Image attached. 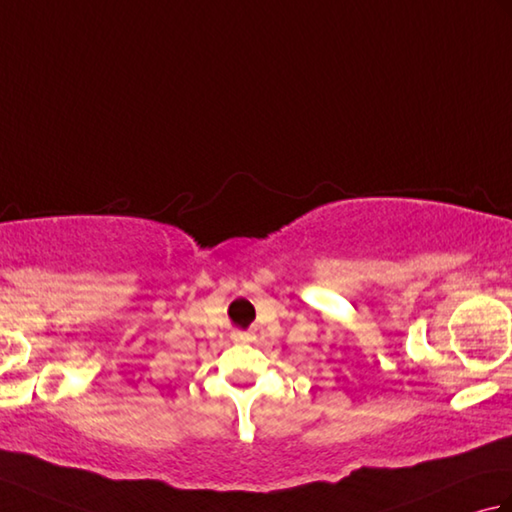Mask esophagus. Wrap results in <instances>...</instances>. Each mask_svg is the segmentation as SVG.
Instances as JSON below:
<instances>
[{
    "label": "esophagus",
    "mask_w": 512,
    "mask_h": 512,
    "mask_svg": "<svg viewBox=\"0 0 512 512\" xmlns=\"http://www.w3.org/2000/svg\"><path fill=\"white\" fill-rule=\"evenodd\" d=\"M233 341H235V343H246V341H248V334L235 332V334H233Z\"/></svg>",
    "instance_id": "1"
}]
</instances>
